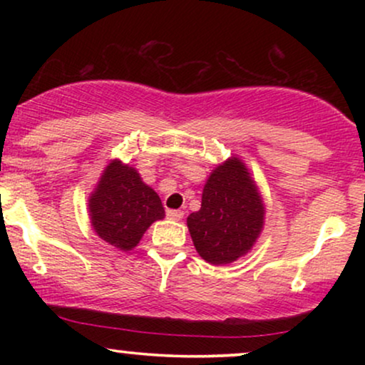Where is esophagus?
Segmentation results:
<instances>
[{
  "label": "esophagus",
  "instance_id": "obj_1",
  "mask_svg": "<svg viewBox=\"0 0 365 365\" xmlns=\"http://www.w3.org/2000/svg\"><path fill=\"white\" fill-rule=\"evenodd\" d=\"M166 216H168V219H171V221H181L184 212L179 211V209H168Z\"/></svg>",
  "mask_w": 365,
  "mask_h": 365
}]
</instances>
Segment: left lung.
I'll return each mask as SVG.
<instances>
[{
	"instance_id": "left-lung-1",
	"label": "left lung",
	"mask_w": 365,
	"mask_h": 365,
	"mask_svg": "<svg viewBox=\"0 0 365 365\" xmlns=\"http://www.w3.org/2000/svg\"><path fill=\"white\" fill-rule=\"evenodd\" d=\"M264 214L261 194L246 164L229 158L204 184L201 209L187 217L194 247L216 266L237 261L256 244Z\"/></svg>"
}]
</instances>
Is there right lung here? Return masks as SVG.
Returning <instances> with one entry per match:
<instances>
[{"label":"right lung","mask_w":365,"mask_h":365,"mask_svg":"<svg viewBox=\"0 0 365 365\" xmlns=\"http://www.w3.org/2000/svg\"><path fill=\"white\" fill-rule=\"evenodd\" d=\"M91 226L103 241L131 251L154 221L164 217V207L154 189L143 182L136 169L113 159L89 196Z\"/></svg>","instance_id":"right-lung-1"}]
</instances>
